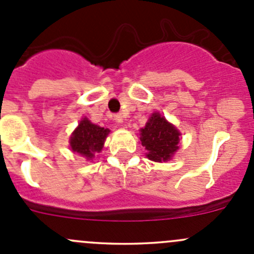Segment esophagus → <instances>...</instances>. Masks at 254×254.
<instances>
[{"instance_id": "1", "label": "esophagus", "mask_w": 254, "mask_h": 254, "mask_svg": "<svg viewBox=\"0 0 254 254\" xmlns=\"http://www.w3.org/2000/svg\"><path fill=\"white\" fill-rule=\"evenodd\" d=\"M114 120L118 123V124H122V123H124V115L115 114L114 115Z\"/></svg>"}]
</instances>
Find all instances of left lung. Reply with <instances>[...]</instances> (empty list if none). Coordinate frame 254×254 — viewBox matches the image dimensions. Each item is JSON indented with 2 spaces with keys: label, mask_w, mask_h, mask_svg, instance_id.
Masks as SVG:
<instances>
[{
  "label": "left lung",
  "mask_w": 254,
  "mask_h": 254,
  "mask_svg": "<svg viewBox=\"0 0 254 254\" xmlns=\"http://www.w3.org/2000/svg\"><path fill=\"white\" fill-rule=\"evenodd\" d=\"M140 135L142 146L148 151L146 156L155 162L168 161L178 150L181 134L158 113L151 115Z\"/></svg>",
  "instance_id": "1"
}]
</instances>
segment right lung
<instances>
[{
	"mask_svg": "<svg viewBox=\"0 0 254 254\" xmlns=\"http://www.w3.org/2000/svg\"><path fill=\"white\" fill-rule=\"evenodd\" d=\"M108 134V129L92 124L88 119H83L73 131L70 146L75 152L86 158H92L94 152H99L103 148L104 140Z\"/></svg>",
	"mask_w": 254,
	"mask_h": 254,
	"instance_id": "add662e5",
	"label": "right lung"
}]
</instances>
